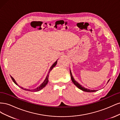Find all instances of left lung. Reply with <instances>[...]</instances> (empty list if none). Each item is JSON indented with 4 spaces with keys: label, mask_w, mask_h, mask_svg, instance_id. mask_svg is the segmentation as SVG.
I'll return each instance as SVG.
<instances>
[{
    "label": "left lung",
    "mask_w": 120,
    "mask_h": 120,
    "mask_svg": "<svg viewBox=\"0 0 120 120\" xmlns=\"http://www.w3.org/2000/svg\"><path fill=\"white\" fill-rule=\"evenodd\" d=\"M70 74H71V79L72 82H73V83H74V85L77 86L79 89L80 90H83V91L86 92H96L97 91V90H90V89H86V88H84V87H83V86H82L81 85H79V83L77 81H75V79H74L73 77H72V75L71 72V70H70ZM109 81H110V79L108 81V82H109Z\"/></svg>",
    "instance_id": "8db88e82"
}]
</instances>
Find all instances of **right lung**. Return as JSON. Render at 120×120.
<instances>
[{
  "instance_id": "right-lung-1",
  "label": "right lung",
  "mask_w": 120,
  "mask_h": 120,
  "mask_svg": "<svg viewBox=\"0 0 120 120\" xmlns=\"http://www.w3.org/2000/svg\"><path fill=\"white\" fill-rule=\"evenodd\" d=\"M57 60L52 65V66H51V67H50V69H49V72H48V75H47V76H46V77L45 79L44 82H43L41 85H39V86H38V88H35V89H32V90L24 89V88H22V87H20V88H21V89H22L24 90H28V91H30V92H38V91H39V90H41V89H42L43 88H45V87L46 86V85H47V83H48V82H49V73H50V71H51L52 70V69L56 66V64H57ZM10 77H11V79H12L13 82L14 83H15L16 85L18 86L17 82H16V81H15V79H14L11 77V76H10Z\"/></svg>"
}]
</instances>
